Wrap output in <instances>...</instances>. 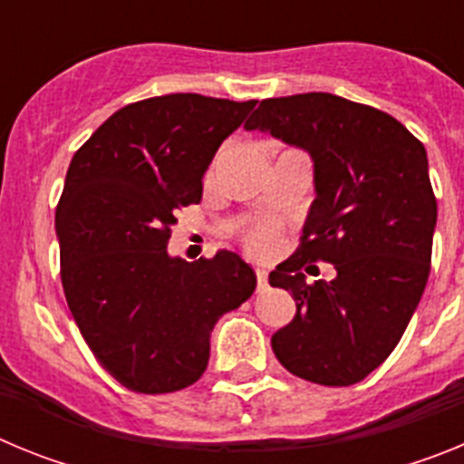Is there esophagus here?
<instances>
[{
	"label": "esophagus",
	"instance_id": "34e87169",
	"mask_svg": "<svg viewBox=\"0 0 464 464\" xmlns=\"http://www.w3.org/2000/svg\"><path fill=\"white\" fill-rule=\"evenodd\" d=\"M256 278H257V288H260V290L267 288V285H269V276H267V272H265V269L257 267L256 269Z\"/></svg>",
	"mask_w": 464,
	"mask_h": 464
}]
</instances>
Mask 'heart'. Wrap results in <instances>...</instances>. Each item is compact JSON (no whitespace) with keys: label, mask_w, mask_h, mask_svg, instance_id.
I'll list each match as a JSON object with an SVG mask.
<instances>
[{"label":"heart","mask_w":464,"mask_h":464,"mask_svg":"<svg viewBox=\"0 0 464 464\" xmlns=\"http://www.w3.org/2000/svg\"><path fill=\"white\" fill-rule=\"evenodd\" d=\"M246 248L256 256H269V253L276 251L278 246V229L272 223H260L246 235L244 239Z\"/></svg>","instance_id":"heart-1"}]
</instances>
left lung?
Segmentation results:
<instances>
[{
	"mask_svg": "<svg viewBox=\"0 0 464 464\" xmlns=\"http://www.w3.org/2000/svg\"><path fill=\"white\" fill-rule=\"evenodd\" d=\"M246 130L314 158L297 251L269 274L297 306L274 332V355L311 383H358L395 351L430 276L437 197L425 146L391 113L330 92L262 100ZM314 261H332L338 278L306 284Z\"/></svg>",
	"mask_w": 464,
	"mask_h": 464,
	"instance_id": "1",
	"label": "left lung"
}]
</instances>
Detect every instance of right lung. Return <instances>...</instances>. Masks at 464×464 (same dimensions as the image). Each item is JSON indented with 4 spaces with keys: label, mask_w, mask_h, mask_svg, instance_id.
Returning a JSON list of instances; mask_svg holds the SVG:
<instances>
[{
    "label": "right lung",
    "mask_w": 464,
    "mask_h": 464,
    "mask_svg": "<svg viewBox=\"0 0 464 464\" xmlns=\"http://www.w3.org/2000/svg\"><path fill=\"white\" fill-rule=\"evenodd\" d=\"M256 100L176 92L134 102L76 150L55 208L60 278L92 355L127 391H183L204 374L213 325L256 290L237 253L167 256L176 213Z\"/></svg>",
    "instance_id": "right-lung-1"
}]
</instances>
